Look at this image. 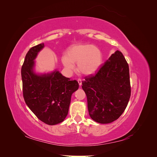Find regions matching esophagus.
<instances>
[{
  "mask_svg": "<svg viewBox=\"0 0 157 157\" xmlns=\"http://www.w3.org/2000/svg\"><path fill=\"white\" fill-rule=\"evenodd\" d=\"M77 81H78V82L79 86H81V85H82V80H81V79H80V78H78Z\"/></svg>",
  "mask_w": 157,
  "mask_h": 157,
  "instance_id": "1",
  "label": "esophagus"
}]
</instances>
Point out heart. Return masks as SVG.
<instances>
[{
    "instance_id": "1",
    "label": "heart",
    "mask_w": 157,
    "mask_h": 157,
    "mask_svg": "<svg viewBox=\"0 0 157 157\" xmlns=\"http://www.w3.org/2000/svg\"><path fill=\"white\" fill-rule=\"evenodd\" d=\"M61 61L64 67L73 71L74 64L77 63L79 73L85 75L94 73L103 62V54L98 47L90 44H78L71 46Z\"/></svg>"
}]
</instances>
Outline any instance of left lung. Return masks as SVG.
<instances>
[{
  "instance_id": "1",
  "label": "left lung",
  "mask_w": 157,
  "mask_h": 157,
  "mask_svg": "<svg viewBox=\"0 0 157 157\" xmlns=\"http://www.w3.org/2000/svg\"><path fill=\"white\" fill-rule=\"evenodd\" d=\"M82 84L92 119L101 124L118 119L131 95L129 67L122 52L116 51L96 75L86 78Z\"/></svg>"
}]
</instances>
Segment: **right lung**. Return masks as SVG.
<instances>
[{
  "label": "right lung",
  "mask_w": 157,
  "mask_h": 157,
  "mask_svg": "<svg viewBox=\"0 0 157 157\" xmlns=\"http://www.w3.org/2000/svg\"><path fill=\"white\" fill-rule=\"evenodd\" d=\"M44 46V43L33 46L25 56L21 71L23 96L28 107L39 120L55 125L67 117L71 95L78 90V83L57 71L40 75L34 73V60Z\"/></svg>",
  "instance_id": "obj_1"
}]
</instances>
